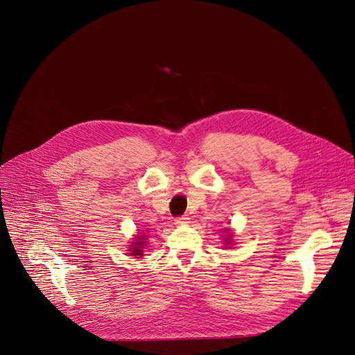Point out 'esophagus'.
I'll use <instances>...</instances> for the list:
<instances>
[{
  "label": "esophagus",
  "instance_id": "obj_1",
  "mask_svg": "<svg viewBox=\"0 0 355 355\" xmlns=\"http://www.w3.org/2000/svg\"><path fill=\"white\" fill-rule=\"evenodd\" d=\"M188 220H189V218L187 216V215H182V216H178V218H175V225H187L188 223Z\"/></svg>",
  "mask_w": 355,
  "mask_h": 355
}]
</instances>
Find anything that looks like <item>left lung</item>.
I'll use <instances>...</instances> for the list:
<instances>
[{
    "label": "left lung",
    "instance_id": "8db88e82",
    "mask_svg": "<svg viewBox=\"0 0 355 355\" xmlns=\"http://www.w3.org/2000/svg\"><path fill=\"white\" fill-rule=\"evenodd\" d=\"M227 239H229V240H230V239H232V236H230V234H229V236H227ZM227 243H230V241H227Z\"/></svg>",
    "mask_w": 355,
    "mask_h": 355
}]
</instances>
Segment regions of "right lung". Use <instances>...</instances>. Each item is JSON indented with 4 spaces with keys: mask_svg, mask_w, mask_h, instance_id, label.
<instances>
[{
    "mask_svg": "<svg viewBox=\"0 0 355 355\" xmlns=\"http://www.w3.org/2000/svg\"><path fill=\"white\" fill-rule=\"evenodd\" d=\"M143 243H144V236H140L136 240V243H133V245H132L133 250H130L133 256H141V245H143Z\"/></svg>",
    "mask_w": 355,
    "mask_h": 355,
    "instance_id": "right-lung-1",
    "label": "right lung"
}]
</instances>
